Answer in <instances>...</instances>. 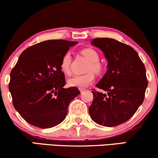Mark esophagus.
<instances>
[{
	"instance_id": "obj_1",
	"label": "esophagus",
	"mask_w": 158,
	"mask_h": 158,
	"mask_svg": "<svg viewBox=\"0 0 158 158\" xmlns=\"http://www.w3.org/2000/svg\"><path fill=\"white\" fill-rule=\"evenodd\" d=\"M79 90H80V92L81 93V92H83L84 90H85V89H84V88H81V89H79Z\"/></svg>"
}]
</instances>
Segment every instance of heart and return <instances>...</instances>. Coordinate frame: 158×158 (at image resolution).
I'll list each match as a JSON object with an SVG mask.
<instances>
[{
  "label": "heart",
  "mask_w": 158,
  "mask_h": 158,
  "mask_svg": "<svg viewBox=\"0 0 158 158\" xmlns=\"http://www.w3.org/2000/svg\"><path fill=\"white\" fill-rule=\"evenodd\" d=\"M81 53L89 61L87 64L86 71L87 73L82 75L73 76V77L68 79V84L71 87H75L78 88H85L88 87L95 79V73L100 74L103 71V65L99 62V54L97 51L92 48H85L81 51ZM71 57L70 53L66 52L62 57L60 69V71L65 75H70L71 73ZM93 70L94 72L91 71Z\"/></svg>",
  "instance_id": "1"
}]
</instances>
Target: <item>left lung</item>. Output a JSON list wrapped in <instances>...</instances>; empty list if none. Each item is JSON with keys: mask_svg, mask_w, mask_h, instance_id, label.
I'll list each match as a JSON object with an SVG mask.
<instances>
[{"mask_svg": "<svg viewBox=\"0 0 158 158\" xmlns=\"http://www.w3.org/2000/svg\"><path fill=\"white\" fill-rule=\"evenodd\" d=\"M91 44L99 48L108 60L106 73L97 84L89 107L91 119L106 127L128 120L142 104L148 81L146 69L134 49L114 39L98 38Z\"/></svg>", "mask_w": 158, "mask_h": 158, "instance_id": "left-lung-1", "label": "left lung"}]
</instances>
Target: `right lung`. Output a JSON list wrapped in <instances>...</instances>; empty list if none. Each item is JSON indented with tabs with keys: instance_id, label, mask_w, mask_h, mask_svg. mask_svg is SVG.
Returning <instances> with one entry per match:
<instances>
[{
	"instance_id": "1",
	"label": "right lung",
	"mask_w": 158,
	"mask_h": 158,
	"mask_svg": "<svg viewBox=\"0 0 158 158\" xmlns=\"http://www.w3.org/2000/svg\"><path fill=\"white\" fill-rule=\"evenodd\" d=\"M77 41L48 40L23 52L10 73L9 89L14 107L33 126L50 128L64 120L71 101L80 91L64 88L60 63Z\"/></svg>"
}]
</instances>
